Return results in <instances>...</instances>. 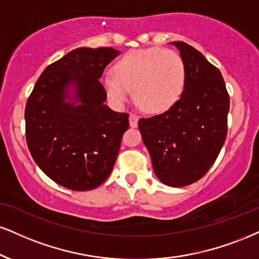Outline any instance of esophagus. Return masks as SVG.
<instances>
[{
	"label": "esophagus",
	"mask_w": 259,
	"mask_h": 259,
	"mask_svg": "<svg viewBox=\"0 0 259 259\" xmlns=\"http://www.w3.org/2000/svg\"><path fill=\"white\" fill-rule=\"evenodd\" d=\"M129 123H130V126H132V127L138 126V123H139V116H138V114L130 113Z\"/></svg>",
	"instance_id": "34e87169"
}]
</instances>
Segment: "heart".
Wrapping results in <instances>:
<instances>
[{"label": "heart", "instance_id": "obj_1", "mask_svg": "<svg viewBox=\"0 0 259 259\" xmlns=\"http://www.w3.org/2000/svg\"><path fill=\"white\" fill-rule=\"evenodd\" d=\"M101 78L108 99L123 106L132 98L148 113H161L172 107L182 95L186 67L182 58L170 49L133 51L123 55Z\"/></svg>", "mask_w": 259, "mask_h": 259}]
</instances>
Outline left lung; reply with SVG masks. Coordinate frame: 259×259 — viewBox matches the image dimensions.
<instances>
[{"instance_id":"8db88e82","label":"left lung","mask_w":259,"mask_h":259,"mask_svg":"<svg viewBox=\"0 0 259 259\" xmlns=\"http://www.w3.org/2000/svg\"><path fill=\"white\" fill-rule=\"evenodd\" d=\"M186 67L179 101L166 112L141 118L139 129L164 185L197 182L219 157L228 132L229 94L220 70L185 42H172Z\"/></svg>"}]
</instances>
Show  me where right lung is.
Wrapping results in <instances>:
<instances>
[{
  "label": "right lung",
  "mask_w": 259,
  "mask_h": 259,
  "mask_svg": "<svg viewBox=\"0 0 259 259\" xmlns=\"http://www.w3.org/2000/svg\"><path fill=\"white\" fill-rule=\"evenodd\" d=\"M118 55L110 47L74 49L47 66L27 99L30 153L39 169L65 188L94 189L116 163L129 114L105 105L107 94L99 79Z\"/></svg>",
  "instance_id": "obj_1"
}]
</instances>
